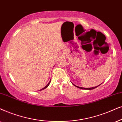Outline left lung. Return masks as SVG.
Wrapping results in <instances>:
<instances>
[{"mask_svg":"<svg viewBox=\"0 0 122 122\" xmlns=\"http://www.w3.org/2000/svg\"><path fill=\"white\" fill-rule=\"evenodd\" d=\"M72 85H74V86H75L76 87H78V88H80V89H85V90H92V89H95V88H96V87H98L99 86V85H101V84H100L99 85H98V86H95V87H90V88H85V87H79V86H76V85H74V84L73 83H72Z\"/></svg>","mask_w":122,"mask_h":122,"instance_id":"obj_1","label":"left lung"}]
</instances>
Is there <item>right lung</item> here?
Wrapping results in <instances>:
<instances>
[{
    "label": "right lung",
    "instance_id": "obj_1",
    "mask_svg": "<svg viewBox=\"0 0 122 122\" xmlns=\"http://www.w3.org/2000/svg\"><path fill=\"white\" fill-rule=\"evenodd\" d=\"M50 82H51V80H50V81H49V82H48V84H47V85L46 86H45L44 87H43V88H42V89H41V90H40V91H41V90H43V89H46V87H48V86L50 85Z\"/></svg>",
    "mask_w": 122,
    "mask_h": 122
}]
</instances>
